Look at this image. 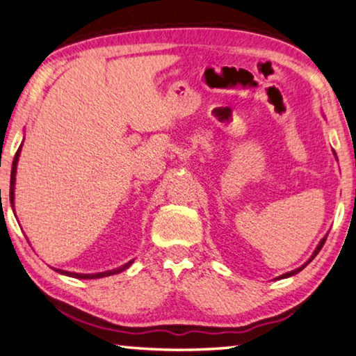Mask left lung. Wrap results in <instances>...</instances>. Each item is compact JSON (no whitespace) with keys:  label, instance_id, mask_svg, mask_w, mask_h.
<instances>
[{"label":"left lung","instance_id":"8db88e82","mask_svg":"<svg viewBox=\"0 0 356 356\" xmlns=\"http://www.w3.org/2000/svg\"><path fill=\"white\" fill-rule=\"evenodd\" d=\"M334 154H336V152H334ZM326 238H327V236H324V238L321 239V242H319V244H318V247H316V249H315V252H313L312 259H310V260H308L305 265H302L300 268H297V270H293V271H289V273H286V275H282V276H280V277H281V280H282V277H289V276H293V275H297V273H298V271H302V270H303V268H305V266H307L308 264H310V261H312L313 259H315V257L318 255V252H319V250H321V247L324 245V242H326ZM280 277H277V280H280Z\"/></svg>","mask_w":356,"mask_h":356}]
</instances>
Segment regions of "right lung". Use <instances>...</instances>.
Masks as SVG:
<instances>
[{"mask_svg": "<svg viewBox=\"0 0 356 356\" xmlns=\"http://www.w3.org/2000/svg\"><path fill=\"white\" fill-rule=\"evenodd\" d=\"M19 156H20V147L17 149V152H15L14 156V162H13V170H11V188H9V197H11V204L14 207V184H15V170H17V161H19ZM133 264L131 261H128V264L122 265L120 268H115V270H111V271H104V273H95V275H81V273H70V271H64V270H56L60 275H65V276H72V277H79V280H96V277H106V276H111V275H117V273H122L123 270H127L128 266Z\"/></svg>", "mask_w": 356, "mask_h": 356, "instance_id": "obj_1", "label": "right lung"}]
</instances>
